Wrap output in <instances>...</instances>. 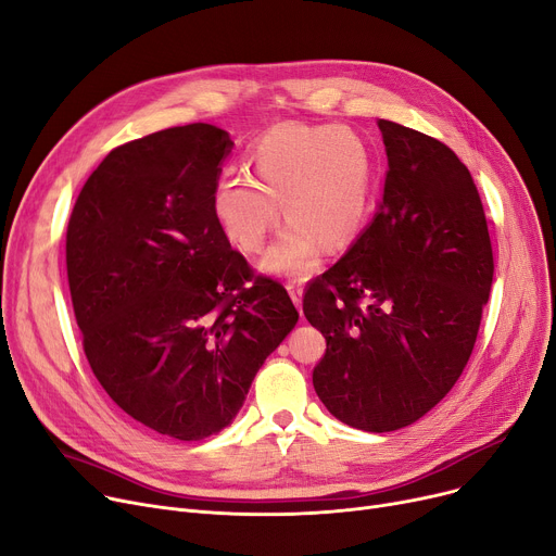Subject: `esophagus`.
Segmentation results:
<instances>
[{
    "instance_id": "esophagus-1",
    "label": "esophagus",
    "mask_w": 556,
    "mask_h": 556,
    "mask_svg": "<svg viewBox=\"0 0 556 556\" xmlns=\"http://www.w3.org/2000/svg\"><path fill=\"white\" fill-rule=\"evenodd\" d=\"M288 293L293 298L295 306L302 311V283L300 281H288Z\"/></svg>"
}]
</instances>
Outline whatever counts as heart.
Returning <instances> with one entry per match:
<instances>
[{
  "mask_svg": "<svg viewBox=\"0 0 556 556\" xmlns=\"http://www.w3.org/2000/svg\"><path fill=\"white\" fill-rule=\"evenodd\" d=\"M249 175H225L212 210L233 248L256 254L279 225H290L261 266L281 277H304L325 248H342L365 223L371 198V160L363 139L338 126H281L261 135L248 153Z\"/></svg>",
  "mask_w": 556,
  "mask_h": 556,
  "instance_id": "b5f03b06",
  "label": "heart"
}]
</instances>
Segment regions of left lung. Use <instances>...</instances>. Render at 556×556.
Segmentation results:
<instances>
[{"mask_svg":"<svg viewBox=\"0 0 556 556\" xmlns=\"http://www.w3.org/2000/svg\"><path fill=\"white\" fill-rule=\"evenodd\" d=\"M383 198L358 241L311 281L304 315L327 338L313 388L342 424L421 419L464 371L493 281L478 187L440 139L378 119Z\"/></svg>","mask_w":556,"mask_h":556,"instance_id":"obj_1","label":"left lung"}]
</instances>
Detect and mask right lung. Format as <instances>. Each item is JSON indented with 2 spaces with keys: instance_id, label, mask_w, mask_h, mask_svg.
I'll use <instances>...</instances> for the list:
<instances>
[{
  "instance_id": "right-lung-1",
  "label": "right lung",
  "mask_w": 556,
  "mask_h": 556,
  "mask_svg": "<svg viewBox=\"0 0 556 556\" xmlns=\"http://www.w3.org/2000/svg\"><path fill=\"white\" fill-rule=\"evenodd\" d=\"M231 139L210 124L116 146L67 225L83 352L108 396L180 442L220 432L298 325L286 288L231 250L212 195Z\"/></svg>"
}]
</instances>
